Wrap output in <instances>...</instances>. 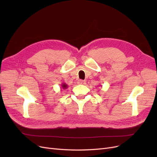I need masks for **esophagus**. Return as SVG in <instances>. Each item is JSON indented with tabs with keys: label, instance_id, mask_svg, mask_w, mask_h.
I'll return each instance as SVG.
<instances>
[{
	"label": "esophagus",
	"instance_id": "esophagus-1",
	"mask_svg": "<svg viewBox=\"0 0 157 157\" xmlns=\"http://www.w3.org/2000/svg\"><path fill=\"white\" fill-rule=\"evenodd\" d=\"M78 84H82V85H85L86 84V82L85 81V80H79L78 81Z\"/></svg>",
	"mask_w": 157,
	"mask_h": 157
}]
</instances>
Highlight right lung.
Returning <instances> with one entry per match:
<instances>
[{"label":"right lung","instance_id":"add662e5","mask_svg":"<svg viewBox=\"0 0 157 157\" xmlns=\"http://www.w3.org/2000/svg\"><path fill=\"white\" fill-rule=\"evenodd\" d=\"M61 89H63V90H65L66 88H67V87H68V86H67V84H65V83H62L61 84Z\"/></svg>","mask_w":157,"mask_h":157}]
</instances>
